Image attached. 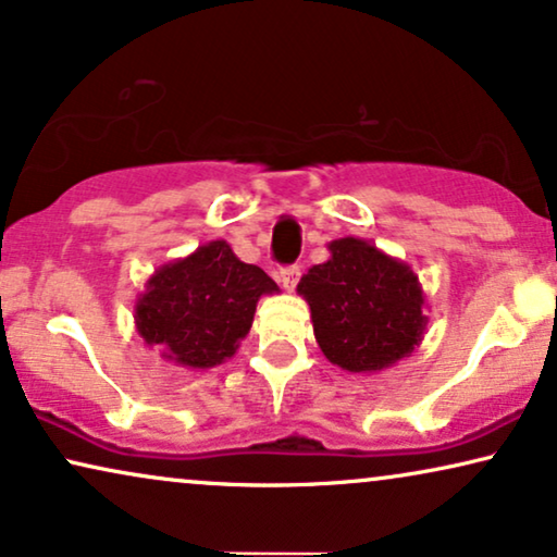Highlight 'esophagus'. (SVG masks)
<instances>
[{
	"label": "esophagus",
	"instance_id": "1",
	"mask_svg": "<svg viewBox=\"0 0 557 557\" xmlns=\"http://www.w3.org/2000/svg\"><path fill=\"white\" fill-rule=\"evenodd\" d=\"M299 276H301L299 265H286V269L278 271V281L284 284V288H288V292H294L296 284H299Z\"/></svg>",
	"mask_w": 557,
	"mask_h": 557
}]
</instances>
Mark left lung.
<instances>
[{"mask_svg": "<svg viewBox=\"0 0 557 557\" xmlns=\"http://www.w3.org/2000/svg\"><path fill=\"white\" fill-rule=\"evenodd\" d=\"M330 258L304 273L296 292L309 304L317 345L347 372H380L421 347L425 294L406 261L370 240L337 238Z\"/></svg>", "mask_w": 557, "mask_h": 557, "instance_id": "left-lung-1", "label": "left lung"}]
</instances>
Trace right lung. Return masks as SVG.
Wrapping results in <instances>:
<instances>
[{"label": "right lung", "mask_w": 557, "mask_h": 557, "mask_svg": "<svg viewBox=\"0 0 557 557\" xmlns=\"http://www.w3.org/2000/svg\"><path fill=\"white\" fill-rule=\"evenodd\" d=\"M265 294H278L269 273L243 263L225 240H210L151 273L136 299L134 324L164 360L210 370L238 352Z\"/></svg>", "instance_id": "1"}]
</instances>
